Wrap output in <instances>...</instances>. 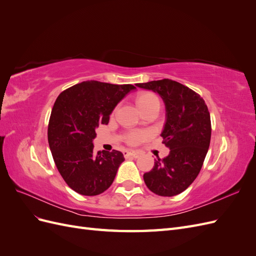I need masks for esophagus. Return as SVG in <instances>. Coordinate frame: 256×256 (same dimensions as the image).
Segmentation results:
<instances>
[{
  "mask_svg": "<svg viewBox=\"0 0 256 256\" xmlns=\"http://www.w3.org/2000/svg\"><path fill=\"white\" fill-rule=\"evenodd\" d=\"M138 152H134V150H124V156H125V158H129V157H134V158H138Z\"/></svg>",
  "mask_w": 256,
  "mask_h": 256,
  "instance_id": "esophagus-1",
  "label": "esophagus"
}]
</instances>
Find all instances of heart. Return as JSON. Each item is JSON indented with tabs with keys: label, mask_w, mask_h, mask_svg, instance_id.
<instances>
[{
	"label": "heart",
	"mask_w": 256,
	"mask_h": 256,
	"mask_svg": "<svg viewBox=\"0 0 256 256\" xmlns=\"http://www.w3.org/2000/svg\"><path fill=\"white\" fill-rule=\"evenodd\" d=\"M136 104L142 112L144 110L150 109V108H158V109L160 108L159 98L154 94H152V92H145V94L138 96L136 99ZM147 136H148V132H147V131L134 129L127 131L125 136H124V140L130 145H136L144 141Z\"/></svg>",
	"instance_id": "obj_1"
}]
</instances>
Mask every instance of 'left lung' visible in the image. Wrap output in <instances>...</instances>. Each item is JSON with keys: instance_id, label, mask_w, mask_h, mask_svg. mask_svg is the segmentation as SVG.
Wrapping results in <instances>:
<instances>
[{"instance_id": "8db88e82", "label": "left lung", "mask_w": 256, "mask_h": 256, "mask_svg": "<svg viewBox=\"0 0 256 256\" xmlns=\"http://www.w3.org/2000/svg\"><path fill=\"white\" fill-rule=\"evenodd\" d=\"M136 86L158 92L166 111L162 143L168 156L154 160L152 171L143 175L152 192L160 196L180 194L194 182L210 144L212 122L208 108L198 92L170 79L138 83Z\"/></svg>"}]
</instances>
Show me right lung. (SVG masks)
<instances>
[{
	"mask_svg": "<svg viewBox=\"0 0 256 256\" xmlns=\"http://www.w3.org/2000/svg\"><path fill=\"white\" fill-rule=\"evenodd\" d=\"M136 86L84 81L62 92L52 108L48 142L60 176L82 196H98L112 184L125 160L118 150L94 154L96 128L108 125L110 114Z\"/></svg>",
	"mask_w": 256,
	"mask_h": 256,
	"instance_id": "obj_1",
	"label": "right lung"
}]
</instances>
